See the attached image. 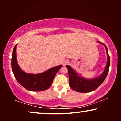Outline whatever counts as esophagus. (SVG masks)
I'll return each instance as SVG.
<instances>
[{
  "instance_id": "34e87169",
  "label": "esophagus",
  "mask_w": 121,
  "mask_h": 121,
  "mask_svg": "<svg viewBox=\"0 0 121 121\" xmlns=\"http://www.w3.org/2000/svg\"><path fill=\"white\" fill-rule=\"evenodd\" d=\"M68 63H69V61H68V60H65V61H64L63 65H65V64H67Z\"/></svg>"
}]
</instances>
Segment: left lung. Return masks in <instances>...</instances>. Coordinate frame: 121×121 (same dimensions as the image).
<instances>
[{
	"label": "left lung",
	"mask_w": 121,
	"mask_h": 121,
	"mask_svg": "<svg viewBox=\"0 0 121 121\" xmlns=\"http://www.w3.org/2000/svg\"><path fill=\"white\" fill-rule=\"evenodd\" d=\"M97 42L105 46L107 56V62L105 69L100 76L93 79L85 78L82 76L79 75L78 73H77L70 66L68 65H66L68 71L69 85L71 88L76 91L79 92H89L96 90L103 82L108 74L110 64V59L107 48L103 43L99 41Z\"/></svg>",
	"instance_id": "left-lung-1"
}]
</instances>
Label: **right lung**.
<instances>
[{
  "label": "right lung",
  "mask_w": 121,
  "mask_h": 121,
  "mask_svg": "<svg viewBox=\"0 0 121 121\" xmlns=\"http://www.w3.org/2000/svg\"><path fill=\"white\" fill-rule=\"evenodd\" d=\"M16 44L13 51L11 68L19 83L24 88L32 91H42L47 90L52 85L53 79L62 65L51 68L39 74H29L25 72L19 67L16 59Z\"/></svg>",
  "instance_id": "add662e5"
}]
</instances>
